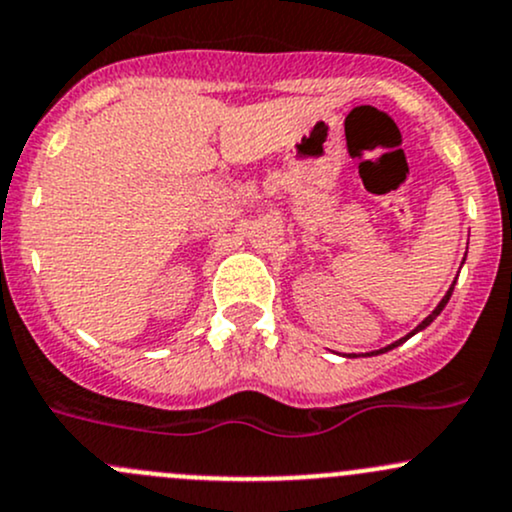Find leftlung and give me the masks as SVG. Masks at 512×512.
<instances>
[{"label": "left lung", "mask_w": 512, "mask_h": 512, "mask_svg": "<svg viewBox=\"0 0 512 512\" xmlns=\"http://www.w3.org/2000/svg\"><path fill=\"white\" fill-rule=\"evenodd\" d=\"M451 292H454V287H451V289H449V292H446V297L439 301V306H437V309H434V311H432V314H429V316H427V319H424V321H422V324H419L417 328H414V331L410 333V336H414V333H417V331H422V328H427L429 324H432V321H434V319H437V316L441 314V309H444V306H446V301H449V297H451ZM410 336H407V338H410ZM407 338H400V341H397V343H392V346H387V348H380V351H375V353H385V351H390V348L400 346V343H402V341H407Z\"/></svg>", "instance_id": "8db88e82"}]
</instances>
